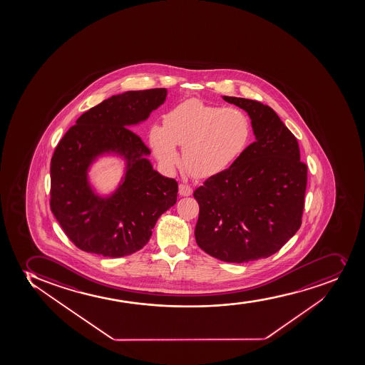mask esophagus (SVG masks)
I'll use <instances>...</instances> for the list:
<instances>
[{
	"label": "esophagus",
	"mask_w": 365,
	"mask_h": 365,
	"mask_svg": "<svg viewBox=\"0 0 365 365\" xmlns=\"http://www.w3.org/2000/svg\"><path fill=\"white\" fill-rule=\"evenodd\" d=\"M192 194V187L187 185H180V195L190 196Z\"/></svg>",
	"instance_id": "esophagus-1"
}]
</instances>
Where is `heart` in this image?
Wrapping results in <instances>:
<instances>
[{
    "label": "heart",
    "mask_w": 365,
    "mask_h": 365,
    "mask_svg": "<svg viewBox=\"0 0 365 365\" xmlns=\"http://www.w3.org/2000/svg\"><path fill=\"white\" fill-rule=\"evenodd\" d=\"M251 123L242 110L188 100L164 115V126H152L149 142L158 160L173 169L180 164L176 145H183L185 169L194 177L227 170L251 138Z\"/></svg>",
    "instance_id": "heart-1"
}]
</instances>
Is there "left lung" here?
I'll return each instance as SVG.
<instances>
[{"label":"left lung","instance_id":"obj_1","mask_svg":"<svg viewBox=\"0 0 365 365\" xmlns=\"http://www.w3.org/2000/svg\"><path fill=\"white\" fill-rule=\"evenodd\" d=\"M247 112L255 141L229 169L194 192L200 206L197 246L227 263H247L279 251L302 225L307 166L298 141L271 107L223 96Z\"/></svg>","mask_w":365,"mask_h":365}]
</instances>
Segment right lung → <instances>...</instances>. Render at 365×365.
Instances as JSON below:
<instances>
[{
  "instance_id": "right-lung-1",
  "label": "right lung",
  "mask_w": 365,
  "mask_h": 365,
  "mask_svg": "<svg viewBox=\"0 0 365 365\" xmlns=\"http://www.w3.org/2000/svg\"><path fill=\"white\" fill-rule=\"evenodd\" d=\"M168 91L113 95L83 113L55 148L51 208L68 239L82 251L119 258L148 242L159 217L176 204L178 185L153 169L150 150L131 131L166 100ZM123 161V176L100 195L88 173L101 157Z\"/></svg>"
}]
</instances>
